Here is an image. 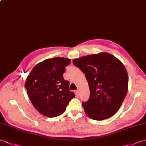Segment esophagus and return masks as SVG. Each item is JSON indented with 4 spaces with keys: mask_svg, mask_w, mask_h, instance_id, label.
<instances>
[{
    "mask_svg": "<svg viewBox=\"0 0 146 146\" xmlns=\"http://www.w3.org/2000/svg\"><path fill=\"white\" fill-rule=\"evenodd\" d=\"M76 94L77 96H78L79 94H80V91H79L78 90H76Z\"/></svg>",
    "mask_w": 146,
    "mask_h": 146,
    "instance_id": "esophagus-1",
    "label": "esophagus"
}]
</instances>
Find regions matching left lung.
I'll return each instance as SVG.
<instances>
[{
	"label": "left lung",
	"instance_id": "1",
	"mask_svg": "<svg viewBox=\"0 0 146 146\" xmlns=\"http://www.w3.org/2000/svg\"><path fill=\"white\" fill-rule=\"evenodd\" d=\"M73 63L85 74L90 90L89 100L82 103L88 116L103 120L116 113L128 90V74L116 57L106 52L84 56Z\"/></svg>",
	"mask_w": 146,
	"mask_h": 146
}]
</instances>
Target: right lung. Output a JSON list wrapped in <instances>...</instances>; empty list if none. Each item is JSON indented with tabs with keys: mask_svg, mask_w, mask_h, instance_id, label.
I'll use <instances>...</instances> for the list:
<instances>
[{
	"mask_svg": "<svg viewBox=\"0 0 146 146\" xmlns=\"http://www.w3.org/2000/svg\"><path fill=\"white\" fill-rule=\"evenodd\" d=\"M70 63V59L63 57L45 60L37 63L27 78L25 86L29 99L44 116L54 117L62 114L75 97L63 75Z\"/></svg>",
	"mask_w": 146,
	"mask_h": 146,
	"instance_id": "add662e5",
	"label": "right lung"
}]
</instances>
